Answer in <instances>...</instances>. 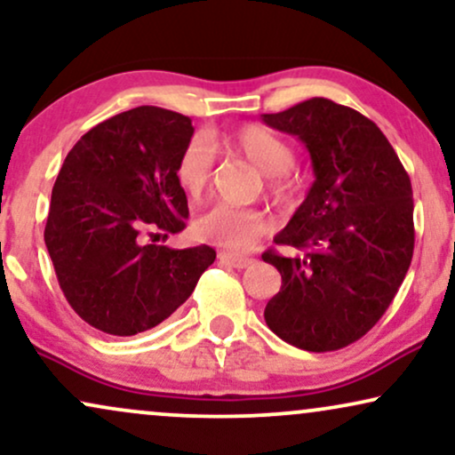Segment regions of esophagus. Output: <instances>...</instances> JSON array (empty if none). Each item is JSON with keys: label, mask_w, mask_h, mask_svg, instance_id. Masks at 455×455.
I'll use <instances>...</instances> for the list:
<instances>
[{"label": "esophagus", "mask_w": 455, "mask_h": 455, "mask_svg": "<svg viewBox=\"0 0 455 455\" xmlns=\"http://www.w3.org/2000/svg\"><path fill=\"white\" fill-rule=\"evenodd\" d=\"M218 260L227 262V265H231V267H237V269H245V267H250L251 262H254L251 259H245V256L228 254V251H220V254H218Z\"/></svg>", "instance_id": "obj_1"}]
</instances>
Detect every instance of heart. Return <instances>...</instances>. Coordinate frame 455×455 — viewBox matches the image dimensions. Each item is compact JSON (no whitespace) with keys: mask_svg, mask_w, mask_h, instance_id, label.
<instances>
[{"mask_svg":"<svg viewBox=\"0 0 455 455\" xmlns=\"http://www.w3.org/2000/svg\"><path fill=\"white\" fill-rule=\"evenodd\" d=\"M239 155L254 163L267 175V190L280 204H290L300 190V172L292 165V146L275 131L262 124H243L228 138ZM213 173V148L204 135H196L180 152L175 175L188 195H201ZM195 235L224 250H250L269 231V220L259 210L216 204L195 220Z\"/></svg>","mask_w":455,"mask_h":455,"instance_id":"1","label":"heart"}]
</instances>
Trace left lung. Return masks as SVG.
<instances>
[{
    "mask_svg": "<svg viewBox=\"0 0 455 455\" xmlns=\"http://www.w3.org/2000/svg\"><path fill=\"white\" fill-rule=\"evenodd\" d=\"M267 124L307 146L315 182L275 237L300 256L267 250L282 275L267 326L290 346L335 352L358 341L390 307L413 259V190L379 127L347 106L314 97Z\"/></svg>",
    "mask_w": 455,
    "mask_h": 455,
    "instance_id": "left-lung-1",
    "label": "left lung"
}]
</instances>
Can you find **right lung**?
<instances>
[{"instance_id":"add662e5","label":"right lung","mask_w":455,"mask_h":455,"mask_svg":"<svg viewBox=\"0 0 455 455\" xmlns=\"http://www.w3.org/2000/svg\"><path fill=\"white\" fill-rule=\"evenodd\" d=\"M193 133L184 114L140 106L92 127L65 156L44 242L71 309L106 335L161 324L216 260L205 243H155L186 227L175 165Z\"/></svg>"}]
</instances>
